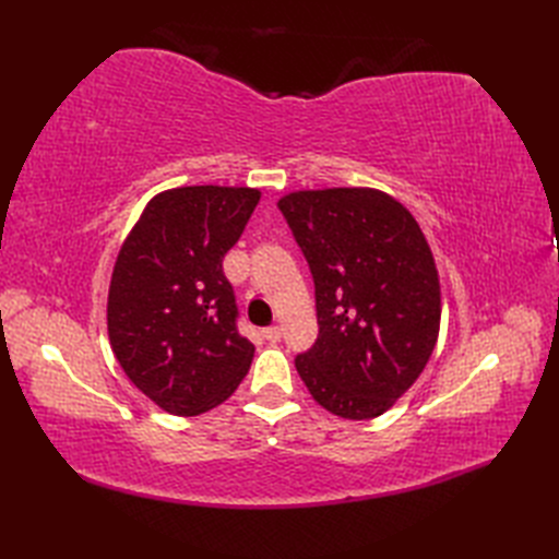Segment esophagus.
I'll return each mask as SVG.
<instances>
[{
    "instance_id": "1",
    "label": "esophagus",
    "mask_w": 559,
    "mask_h": 559,
    "mask_svg": "<svg viewBox=\"0 0 559 559\" xmlns=\"http://www.w3.org/2000/svg\"><path fill=\"white\" fill-rule=\"evenodd\" d=\"M263 335H265V341H270V343H280L282 341V329L280 326H267L263 331Z\"/></svg>"
}]
</instances>
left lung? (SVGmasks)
Here are the masks:
<instances>
[{"label": "left lung", "mask_w": 559, "mask_h": 559, "mask_svg": "<svg viewBox=\"0 0 559 559\" xmlns=\"http://www.w3.org/2000/svg\"><path fill=\"white\" fill-rule=\"evenodd\" d=\"M280 212L314 280V345L296 357L312 399L345 419L386 413L425 370L441 284L413 214L376 189L296 191Z\"/></svg>", "instance_id": "left-lung-1"}]
</instances>
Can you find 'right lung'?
I'll return each instance as SVG.
<instances>
[{
  "mask_svg": "<svg viewBox=\"0 0 559 559\" xmlns=\"http://www.w3.org/2000/svg\"><path fill=\"white\" fill-rule=\"evenodd\" d=\"M261 191L181 186L158 193L126 238L107 300L111 349L130 382L170 415L224 403L253 359L238 331L224 257Z\"/></svg>",
  "mask_w": 559,
  "mask_h": 559,
  "instance_id": "obj_1",
  "label": "right lung"
}]
</instances>
